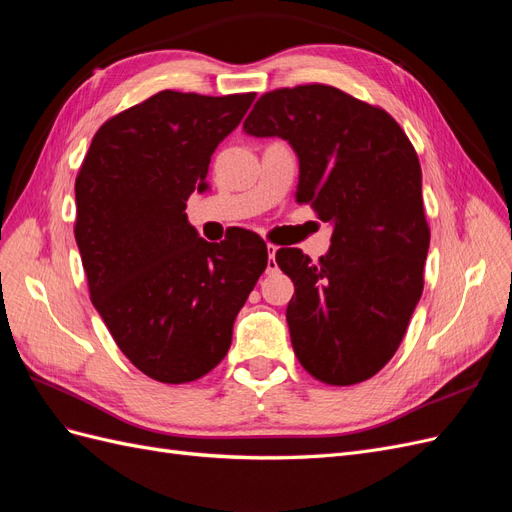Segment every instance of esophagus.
<instances>
[{
	"instance_id": "34e87169",
	"label": "esophagus",
	"mask_w": 512,
	"mask_h": 512,
	"mask_svg": "<svg viewBox=\"0 0 512 512\" xmlns=\"http://www.w3.org/2000/svg\"><path fill=\"white\" fill-rule=\"evenodd\" d=\"M267 252H269V260H267V273H275L277 271V262H275V252L277 247L273 243L267 245Z\"/></svg>"
}]
</instances>
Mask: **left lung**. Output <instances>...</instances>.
Masks as SVG:
<instances>
[{"mask_svg":"<svg viewBox=\"0 0 512 512\" xmlns=\"http://www.w3.org/2000/svg\"><path fill=\"white\" fill-rule=\"evenodd\" d=\"M243 130L292 145L297 203L333 224L331 250L318 262L299 247L275 252L294 282L286 309L294 354L324 384L376 376L425 284L429 224L410 138L384 108L322 83L267 91Z\"/></svg>","mask_w":512,"mask_h":512,"instance_id":"8db88e82","label":"left lung"}]
</instances>
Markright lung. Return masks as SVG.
<instances>
[{"instance_id":"obj_1","label":"right lung","mask_w":512,"mask_h":512,"mask_svg":"<svg viewBox=\"0 0 512 512\" xmlns=\"http://www.w3.org/2000/svg\"><path fill=\"white\" fill-rule=\"evenodd\" d=\"M254 98L164 89L106 119L76 175L74 237L91 303L130 363L164 384L203 378L224 359L267 269L256 232L209 243L185 215Z\"/></svg>"}]
</instances>
